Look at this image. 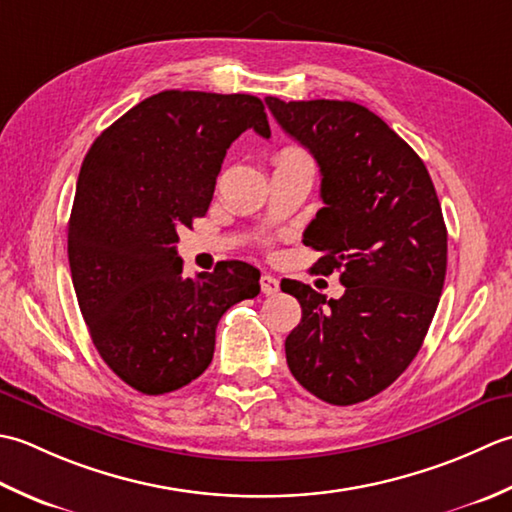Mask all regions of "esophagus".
I'll return each instance as SVG.
<instances>
[{"label": "esophagus", "mask_w": 512, "mask_h": 512, "mask_svg": "<svg viewBox=\"0 0 512 512\" xmlns=\"http://www.w3.org/2000/svg\"><path fill=\"white\" fill-rule=\"evenodd\" d=\"M260 291H263L265 296H276L280 291V280L271 274H263L260 276Z\"/></svg>", "instance_id": "1"}]
</instances>
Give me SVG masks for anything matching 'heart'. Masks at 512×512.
Instances as JSON below:
<instances>
[{
  "mask_svg": "<svg viewBox=\"0 0 512 512\" xmlns=\"http://www.w3.org/2000/svg\"><path fill=\"white\" fill-rule=\"evenodd\" d=\"M280 161H309V156L298 148H285L276 156V163H280Z\"/></svg>",
  "mask_w": 512,
  "mask_h": 512,
  "instance_id": "obj_1",
  "label": "heart"
}]
</instances>
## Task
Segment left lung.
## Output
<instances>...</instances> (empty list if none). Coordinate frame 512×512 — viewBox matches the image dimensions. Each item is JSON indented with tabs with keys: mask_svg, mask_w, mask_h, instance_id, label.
<instances>
[{
	"mask_svg": "<svg viewBox=\"0 0 512 512\" xmlns=\"http://www.w3.org/2000/svg\"><path fill=\"white\" fill-rule=\"evenodd\" d=\"M267 106L314 154L325 207L302 243L340 271L344 294L327 298L298 280L302 318L285 340L289 371L316 398L349 406L393 384L420 351L446 276V225L429 170L378 114L353 101Z\"/></svg>",
	"mask_w": 512,
	"mask_h": 512,
	"instance_id": "1",
	"label": "left lung"
}]
</instances>
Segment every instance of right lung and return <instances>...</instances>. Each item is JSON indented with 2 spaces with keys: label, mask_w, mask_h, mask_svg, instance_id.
Returning a JSON list of instances; mask_svg holds the SVG:
<instances>
[{
  "label": "right lung",
  "mask_w": 512,
  "mask_h": 512,
  "mask_svg": "<svg viewBox=\"0 0 512 512\" xmlns=\"http://www.w3.org/2000/svg\"><path fill=\"white\" fill-rule=\"evenodd\" d=\"M245 130L271 137L258 97L163 90L103 130L81 163L68 221L72 285L99 356L145 395L196 380L212 362L218 320L260 291V271L243 260L185 278L176 254Z\"/></svg>",
  "instance_id": "1"
}]
</instances>
